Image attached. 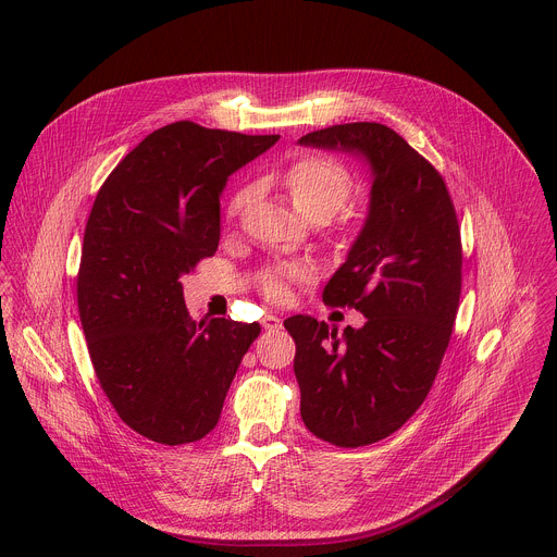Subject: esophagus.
<instances>
[{
  "label": "esophagus",
  "instance_id": "obj_1",
  "mask_svg": "<svg viewBox=\"0 0 557 557\" xmlns=\"http://www.w3.org/2000/svg\"><path fill=\"white\" fill-rule=\"evenodd\" d=\"M261 324H263V329H268V331H276V329L283 326V320H281L278 315H274V313H268V315L261 320Z\"/></svg>",
  "mask_w": 557,
  "mask_h": 557
}]
</instances>
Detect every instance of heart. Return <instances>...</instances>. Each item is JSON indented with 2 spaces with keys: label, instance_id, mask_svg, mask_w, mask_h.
Returning <instances> with one entry per match:
<instances>
[{
  "label": "heart",
  "instance_id": "b5f03b06",
  "mask_svg": "<svg viewBox=\"0 0 557 557\" xmlns=\"http://www.w3.org/2000/svg\"><path fill=\"white\" fill-rule=\"evenodd\" d=\"M283 186L300 214L320 210L329 216L347 203L354 190L349 171L341 162L322 156H305L292 162L283 175ZM248 197L250 190H242L231 203V214H237L246 206ZM307 272L309 270L302 263L270 270L265 274V294L274 300L285 298L287 278H302L307 276Z\"/></svg>",
  "mask_w": 557,
  "mask_h": 557
}]
</instances>
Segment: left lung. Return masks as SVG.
Returning <instances> with one entry per match:
<instances>
[{
	"label": "left lung",
	"instance_id": "obj_1",
	"mask_svg": "<svg viewBox=\"0 0 557 557\" xmlns=\"http://www.w3.org/2000/svg\"><path fill=\"white\" fill-rule=\"evenodd\" d=\"M300 147L354 156L369 169L364 224L322 300L364 313L360 329L292 315L300 417L333 446H369L423 404L448 349L461 296V233L443 177L380 123L311 132Z\"/></svg>",
	"mask_w": 557,
	"mask_h": 557
}]
</instances>
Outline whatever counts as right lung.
<instances>
[{"instance_id":"add662e5","label":"right lung","mask_w":557,"mask_h":557,"mask_svg":"<svg viewBox=\"0 0 557 557\" xmlns=\"http://www.w3.org/2000/svg\"><path fill=\"white\" fill-rule=\"evenodd\" d=\"M281 136L182 121L149 134L107 177L85 226L78 313L96 377L138 434L182 446L219 421L259 322H195L180 278L212 257L228 177Z\"/></svg>"}]
</instances>
